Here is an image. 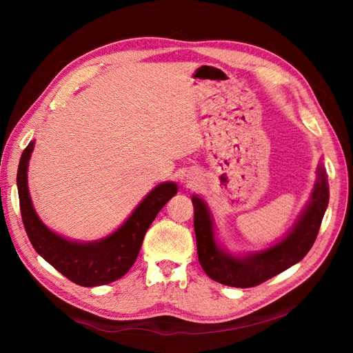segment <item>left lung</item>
Segmentation results:
<instances>
[{
    "mask_svg": "<svg viewBox=\"0 0 353 353\" xmlns=\"http://www.w3.org/2000/svg\"><path fill=\"white\" fill-rule=\"evenodd\" d=\"M318 176L312 201L288 237L281 243L246 257H233L217 248L210 213L205 201L194 196L192 201L199 262L210 279L233 288H253L302 261L318 237L329 201L326 173L322 165Z\"/></svg>",
    "mask_w": 353,
    "mask_h": 353,
    "instance_id": "left-lung-1",
    "label": "left lung"
}]
</instances>
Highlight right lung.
Instances as JSON below:
<instances>
[{"label":"right lung","mask_w":353,"mask_h":353,"mask_svg":"<svg viewBox=\"0 0 353 353\" xmlns=\"http://www.w3.org/2000/svg\"><path fill=\"white\" fill-rule=\"evenodd\" d=\"M34 143L31 141L18 164L17 186L27 236L35 252L55 270L76 285L91 288L114 282L132 268L139 256L144 234L157 213L177 192L174 183H163L140 203L125 223L96 243H76L48 230L35 214L27 186V169Z\"/></svg>","instance_id":"obj_1"}]
</instances>
